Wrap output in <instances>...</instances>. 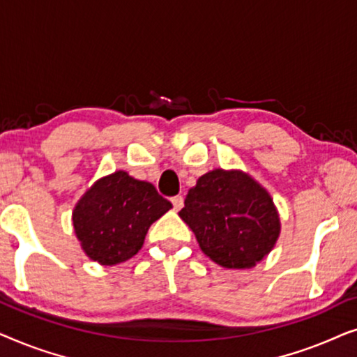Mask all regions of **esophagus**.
<instances>
[{
  "instance_id": "esophagus-1",
  "label": "esophagus",
  "mask_w": 357,
  "mask_h": 357,
  "mask_svg": "<svg viewBox=\"0 0 357 357\" xmlns=\"http://www.w3.org/2000/svg\"><path fill=\"white\" fill-rule=\"evenodd\" d=\"M170 202H172L175 211H178V209L183 206V197H180V195H177V197H174L172 199H170Z\"/></svg>"
}]
</instances>
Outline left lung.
Wrapping results in <instances>:
<instances>
[{
	"label": "left lung",
	"mask_w": 357,
	"mask_h": 357,
	"mask_svg": "<svg viewBox=\"0 0 357 357\" xmlns=\"http://www.w3.org/2000/svg\"><path fill=\"white\" fill-rule=\"evenodd\" d=\"M178 216L203 253L232 270L255 266L280 237V214L265 188L242 170L214 169L188 190Z\"/></svg>",
	"instance_id": "8db88e82"
}]
</instances>
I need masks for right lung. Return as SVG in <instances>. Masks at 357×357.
I'll use <instances>...</instances> for the list:
<instances>
[{"label": "right lung", "instance_id": "add662e5", "mask_svg": "<svg viewBox=\"0 0 357 357\" xmlns=\"http://www.w3.org/2000/svg\"><path fill=\"white\" fill-rule=\"evenodd\" d=\"M170 208L172 203L153 183L116 170L82 195L73 211V226L91 260L116 265L139 252L151 224Z\"/></svg>", "mask_w": 357, "mask_h": 357}]
</instances>
